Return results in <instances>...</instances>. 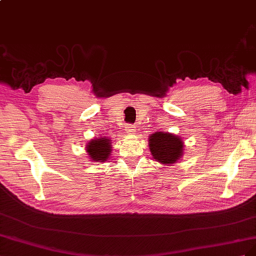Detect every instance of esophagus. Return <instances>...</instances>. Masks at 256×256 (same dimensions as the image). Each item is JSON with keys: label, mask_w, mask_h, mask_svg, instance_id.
I'll return each mask as SVG.
<instances>
[{"label": "esophagus", "mask_w": 256, "mask_h": 256, "mask_svg": "<svg viewBox=\"0 0 256 256\" xmlns=\"http://www.w3.org/2000/svg\"><path fill=\"white\" fill-rule=\"evenodd\" d=\"M126 133H128V134H134V133L136 132L135 126H132V124H128V126H126Z\"/></svg>", "instance_id": "obj_1"}]
</instances>
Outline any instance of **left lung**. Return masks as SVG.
<instances>
[{"mask_svg": "<svg viewBox=\"0 0 256 256\" xmlns=\"http://www.w3.org/2000/svg\"><path fill=\"white\" fill-rule=\"evenodd\" d=\"M148 142L153 158L162 164L177 163L184 156V142L179 136L156 132L150 135Z\"/></svg>", "mask_w": 256, "mask_h": 256, "instance_id": "8db88e82", "label": "left lung"}]
</instances>
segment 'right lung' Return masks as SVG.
Returning a JSON list of instances; mask_svg holds the SVG:
<instances>
[{"label": "right lung", "instance_id": "obj_1", "mask_svg": "<svg viewBox=\"0 0 256 256\" xmlns=\"http://www.w3.org/2000/svg\"><path fill=\"white\" fill-rule=\"evenodd\" d=\"M86 153L89 154L91 160L94 162H105L109 156L112 154L110 140L107 137H100L98 140H92L86 144Z\"/></svg>", "mask_w": 256, "mask_h": 256}]
</instances>
